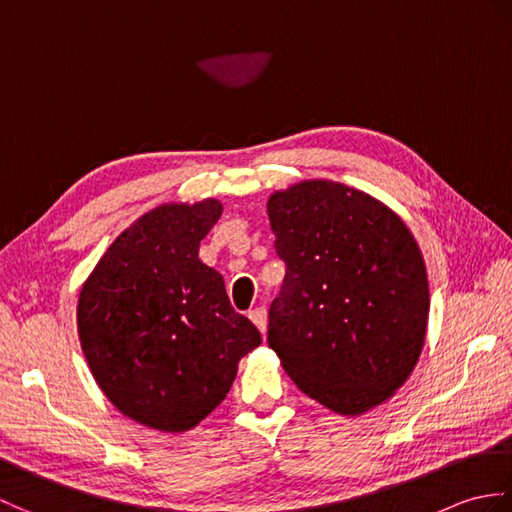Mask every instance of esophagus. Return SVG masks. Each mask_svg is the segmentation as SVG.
<instances>
[{
	"label": "esophagus",
	"instance_id": "esophagus-1",
	"mask_svg": "<svg viewBox=\"0 0 512 512\" xmlns=\"http://www.w3.org/2000/svg\"><path fill=\"white\" fill-rule=\"evenodd\" d=\"M248 317H250V321L257 325V330L262 332V336H266V328H268V314H266V310L264 308H255V310L248 312Z\"/></svg>",
	"mask_w": 512,
	"mask_h": 512
}]
</instances>
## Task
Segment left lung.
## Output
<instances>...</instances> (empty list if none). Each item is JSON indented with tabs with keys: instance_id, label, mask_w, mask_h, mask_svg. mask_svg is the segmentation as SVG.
Wrapping results in <instances>:
<instances>
[{
	"instance_id": "obj_1",
	"label": "left lung",
	"mask_w": 512,
	"mask_h": 512,
	"mask_svg": "<svg viewBox=\"0 0 512 512\" xmlns=\"http://www.w3.org/2000/svg\"><path fill=\"white\" fill-rule=\"evenodd\" d=\"M286 277L268 345L303 394L361 416L416 367L429 321L418 242L387 204L332 180H303L266 204Z\"/></svg>"
}]
</instances>
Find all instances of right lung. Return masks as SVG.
Listing matches in <instances>:
<instances>
[{
	"label": "right lung",
	"instance_id": "add662e5",
	"mask_svg": "<svg viewBox=\"0 0 512 512\" xmlns=\"http://www.w3.org/2000/svg\"><path fill=\"white\" fill-rule=\"evenodd\" d=\"M222 202L160 204L127 226L79 292L76 325L90 372L123 416L165 433L200 424L262 343L233 310L224 279L198 257Z\"/></svg>",
	"mask_w": 512,
	"mask_h": 512
}]
</instances>
